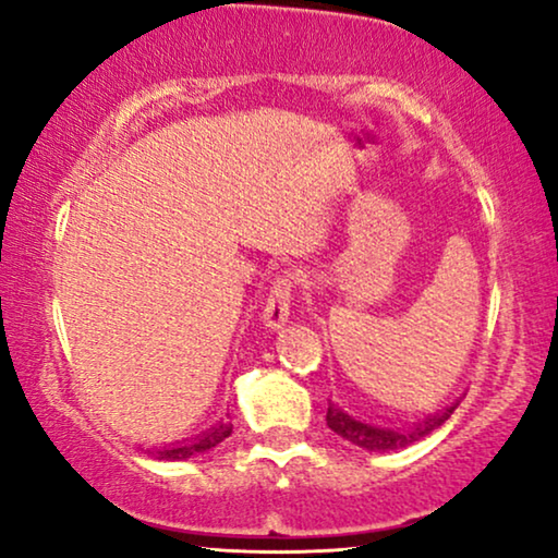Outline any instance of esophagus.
<instances>
[{
	"mask_svg": "<svg viewBox=\"0 0 558 558\" xmlns=\"http://www.w3.org/2000/svg\"><path fill=\"white\" fill-rule=\"evenodd\" d=\"M294 287H296V274L284 271L279 274L277 281L271 284L269 300H266L264 307V325L269 330H279L289 323V312H292V300H294Z\"/></svg>",
	"mask_w": 558,
	"mask_h": 558,
	"instance_id": "obj_1",
	"label": "esophagus"
}]
</instances>
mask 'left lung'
<instances>
[{
    "label": "left lung",
    "instance_id": "obj_1",
    "mask_svg": "<svg viewBox=\"0 0 558 558\" xmlns=\"http://www.w3.org/2000/svg\"><path fill=\"white\" fill-rule=\"evenodd\" d=\"M454 409L457 403H452V407L445 411H439V414H429L424 422L396 426V424H373L368 418L357 416L345 407H340L338 401H330L327 403V426H330L338 437L350 441V445L368 449V452H391V449H403L414 445V441L426 437V434L439 429V426L452 416Z\"/></svg>",
    "mask_w": 558,
    "mask_h": 558
}]
</instances>
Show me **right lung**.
I'll use <instances>...</instances> for the list:
<instances>
[{
    "label": "right lung",
    "mask_w": 558,
    "mask_h": 558,
    "mask_svg": "<svg viewBox=\"0 0 558 558\" xmlns=\"http://www.w3.org/2000/svg\"><path fill=\"white\" fill-rule=\"evenodd\" d=\"M231 432H233L231 422H218L216 426H210L208 432H203L201 437L174 441V445H167L162 449H151V457H155V460H170V462L190 460V457L203 454V452H208V449L218 447L226 437H231Z\"/></svg>",
    "instance_id": "1"
}]
</instances>
